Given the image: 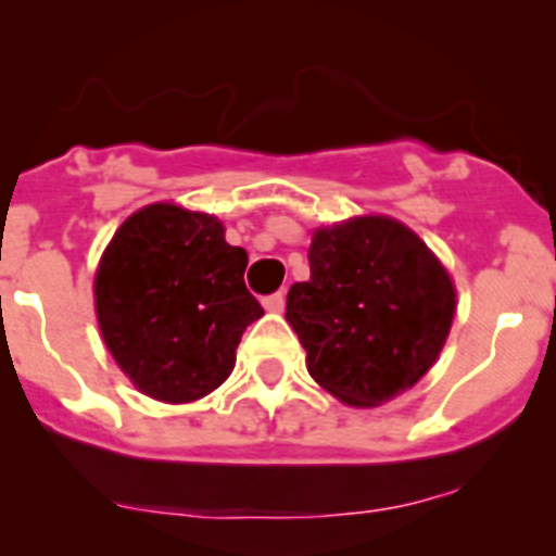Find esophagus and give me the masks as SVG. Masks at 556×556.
<instances>
[{"instance_id":"1","label":"esophagus","mask_w":556,"mask_h":556,"mask_svg":"<svg viewBox=\"0 0 556 556\" xmlns=\"http://www.w3.org/2000/svg\"><path fill=\"white\" fill-rule=\"evenodd\" d=\"M263 306H266V312H282L285 309V293L279 290V293H271L263 299Z\"/></svg>"}]
</instances>
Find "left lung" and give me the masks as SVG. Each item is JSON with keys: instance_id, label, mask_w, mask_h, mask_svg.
<instances>
[{"instance_id": "left-lung-1", "label": "left lung", "mask_w": 556, "mask_h": 556, "mask_svg": "<svg viewBox=\"0 0 556 556\" xmlns=\"http://www.w3.org/2000/svg\"><path fill=\"white\" fill-rule=\"evenodd\" d=\"M309 268L285 319L314 382L350 406H379L428 374L450 336L454 285L417 233L379 215L319 228Z\"/></svg>"}]
</instances>
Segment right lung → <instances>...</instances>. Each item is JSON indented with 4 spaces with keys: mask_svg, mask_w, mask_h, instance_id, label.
Here are the masks:
<instances>
[{
    "mask_svg": "<svg viewBox=\"0 0 556 556\" xmlns=\"http://www.w3.org/2000/svg\"><path fill=\"white\" fill-rule=\"evenodd\" d=\"M217 217L153 204L104 250L97 314L104 344L144 395L188 403L220 387L263 306L244 285L247 252Z\"/></svg>",
    "mask_w": 556,
    "mask_h": 556,
    "instance_id": "1",
    "label": "right lung"
}]
</instances>
